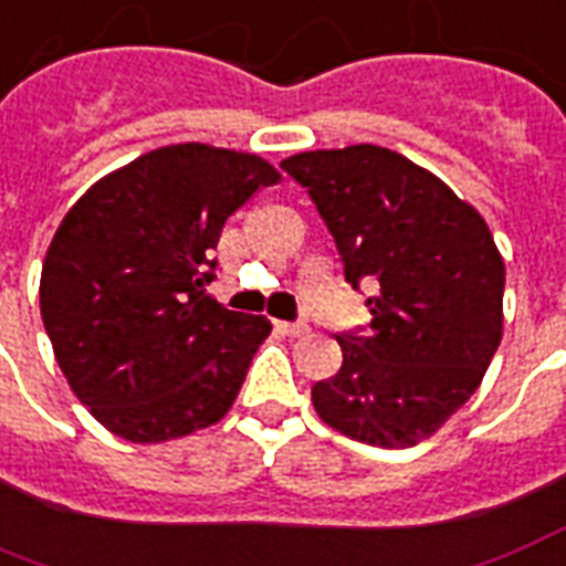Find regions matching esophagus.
Segmentation results:
<instances>
[{"mask_svg": "<svg viewBox=\"0 0 566 566\" xmlns=\"http://www.w3.org/2000/svg\"><path fill=\"white\" fill-rule=\"evenodd\" d=\"M279 326V332L282 335H287V338H302V335H308V323H275Z\"/></svg>", "mask_w": 566, "mask_h": 566, "instance_id": "obj_1", "label": "esophagus"}]
</instances>
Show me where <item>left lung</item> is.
Listing matches in <instances>:
<instances>
[{
    "mask_svg": "<svg viewBox=\"0 0 566 566\" xmlns=\"http://www.w3.org/2000/svg\"><path fill=\"white\" fill-rule=\"evenodd\" d=\"M335 237L344 279L379 284L365 335H338L340 370L312 388L344 437L409 448L481 386L502 340L504 261L484 216L398 150L350 145L282 163Z\"/></svg>",
    "mask_w": 566,
    "mask_h": 566,
    "instance_id": "8db88e82",
    "label": "left lung"
}]
</instances>
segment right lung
<instances>
[{
    "mask_svg": "<svg viewBox=\"0 0 566 566\" xmlns=\"http://www.w3.org/2000/svg\"><path fill=\"white\" fill-rule=\"evenodd\" d=\"M279 178L258 154L184 142L67 210L43 258V329L73 395L115 437L154 446L231 409L273 326L205 287L228 216Z\"/></svg>",
    "mask_w": 566,
    "mask_h": 566,
    "instance_id": "obj_1",
    "label": "right lung"
}]
</instances>
